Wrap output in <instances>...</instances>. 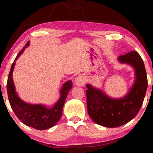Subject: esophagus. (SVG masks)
<instances>
[{
	"instance_id": "esophagus-1",
	"label": "esophagus",
	"mask_w": 153,
	"mask_h": 153,
	"mask_svg": "<svg viewBox=\"0 0 153 153\" xmlns=\"http://www.w3.org/2000/svg\"><path fill=\"white\" fill-rule=\"evenodd\" d=\"M85 79L83 76H78L74 79V83L78 86H83L85 84Z\"/></svg>"
}]
</instances>
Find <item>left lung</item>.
Wrapping results in <instances>:
<instances>
[{
  "instance_id": "obj_1",
  "label": "left lung",
  "mask_w": 153,
  "mask_h": 153,
  "mask_svg": "<svg viewBox=\"0 0 153 153\" xmlns=\"http://www.w3.org/2000/svg\"><path fill=\"white\" fill-rule=\"evenodd\" d=\"M118 60L130 65L135 70L134 83L124 97H109L102 90L86 85L88 115L94 122L106 127H120L132 120L141 107L148 87L145 65L137 51L120 56Z\"/></svg>"
}]
</instances>
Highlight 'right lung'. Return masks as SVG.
Instances as JSON below:
<instances>
[{"instance_id":"add662e5","label":"right lung","mask_w":153,"mask_h":153,"mask_svg":"<svg viewBox=\"0 0 153 153\" xmlns=\"http://www.w3.org/2000/svg\"><path fill=\"white\" fill-rule=\"evenodd\" d=\"M30 45V42L26 44L21 50L12 65L7 82V91L10 106L16 117L21 122L27 126L39 130H45L54 126L62 116V108L69 91L72 88V81H68L62 86L60 91V97L51 108H47L42 104H30L22 101L18 97L15 91V86L12 79V72L18 59L26 48Z\"/></svg>"}]
</instances>
